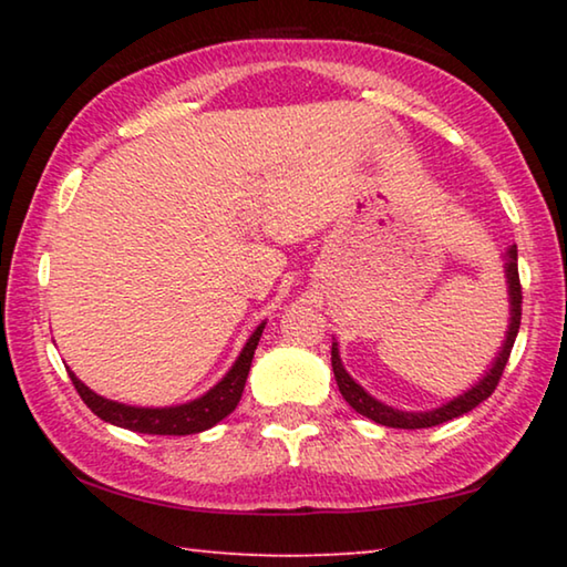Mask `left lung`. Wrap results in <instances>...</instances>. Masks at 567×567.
Wrapping results in <instances>:
<instances>
[{
	"label": "left lung",
	"mask_w": 567,
	"mask_h": 567,
	"mask_svg": "<svg viewBox=\"0 0 567 567\" xmlns=\"http://www.w3.org/2000/svg\"><path fill=\"white\" fill-rule=\"evenodd\" d=\"M505 282H507V302H511V320H507V330H505V340L497 350L495 360L491 362V368L485 370V375L480 378L475 385H470L467 390L460 392L457 398L443 402L440 408H430V410H400L385 405V402L372 398L368 390H364L360 382H354V378L344 370L342 358H340V344L338 340H332V372L334 380H338V388L342 392V398L348 400V405L360 412V415L370 417L372 422L385 427H400V430H420V427H433L440 425V422H447L453 417L465 415V412L475 410L480 402L487 400L493 395V390L501 382V375L507 364V358H511V350L517 338V330H520V305H523V292H520V277H517V247H507L505 255Z\"/></svg>",
	"instance_id": "left-lung-1"
}]
</instances>
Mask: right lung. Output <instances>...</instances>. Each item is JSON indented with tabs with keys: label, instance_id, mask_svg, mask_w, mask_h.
<instances>
[{
	"label": "right lung",
	"instance_id": "right-lung-1",
	"mask_svg": "<svg viewBox=\"0 0 567 567\" xmlns=\"http://www.w3.org/2000/svg\"><path fill=\"white\" fill-rule=\"evenodd\" d=\"M267 322H260L255 332L249 334L245 348L239 350L237 360L233 362L223 378L217 380V385L209 388L203 395L182 402V405H169V408H140V405H124L117 400H107L97 395V392L90 390L84 382L74 375L72 370L70 378L74 382L76 392L84 400L94 415L102 417L104 422H112V425L132 430V433H145V435H195L205 433V430L215 427L219 420H225L229 412L237 408L239 398H243L245 382L249 375V364H252L257 342L262 338Z\"/></svg>",
	"mask_w": 567,
	"mask_h": 567
}]
</instances>
